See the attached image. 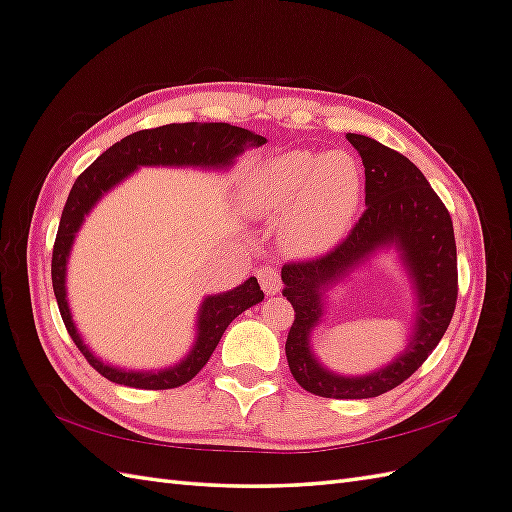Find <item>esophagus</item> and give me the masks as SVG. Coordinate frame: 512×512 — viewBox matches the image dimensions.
<instances>
[{
	"instance_id": "obj_1",
	"label": "esophagus",
	"mask_w": 512,
	"mask_h": 512,
	"mask_svg": "<svg viewBox=\"0 0 512 512\" xmlns=\"http://www.w3.org/2000/svg\"><path fill=\"white\" fill-rule=\"evenodd\" d=\"M258 280H260V286H262V292L267 294V297H273V294H277L282 290V277L280 273H277L273 267H262L258 271Z\"/></svg>"
}]
</instances>
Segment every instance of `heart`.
Listing matches in <instances>:
<instances>
[{
	"mask_svg": "<svg viewBox=\"0 0 512 512\" xmlns=\"http://www.w3.org/2000/svg\"><path fill=\"white\" fill-rule=\"evenodd\" d=\"M361 166L348 151L292 149L256 164L241 185L243 209L284 215L280 237L294 256H318L342 239L361 203Z\"/></svg>",
	"mask_w": 512,
	"mask_h": 512,
	"instance_id": "1",
	"label": "heart"
}]
</instances>
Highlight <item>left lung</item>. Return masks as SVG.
Segmentation results:
<instances>
[{
	"instance_id": "8db88e82",
	"label": "left lung",
	"mask_w": 512,
	"mask_h": 512,
	"mask_svg": "<svg viewBox=\"0 0 512 512\" xmlns=\"http://www.w3.org/2000/svg\"><path fill=\"white\" fill-rule=\"evenodd\" d=\"M346 138L365 166L367 209L331 254L284 265V297L294 307L286 356L290 374L305 391L333 399H367L408 380L440 344L457 301V245L451 215L421 170L374 138ZM391 249L415 299L409 344L393 362L369 375H337L317 359L311 342L326 313L328 292L371 257Z\"/></svg>"
}]
</instances>
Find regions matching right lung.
I'll list each match as a JSON object with an SVG mask.
<instances>
[{
    "mask_svg": "<svg viewBox=\"0 0 512 512\" xmlns=\"http://www.w3.org/2000/svg\"><path fill=\"white\" fill-rule=\"evenodd\" d=\"M267 143L265 136L252 130L230 126V123H168V126L156 130L134 132L119 143L108 147L102 156L91 164L85 173L74 181L70 196L66 200L64 213L57 230V239L53 247V290L59 305L61 318L72 342L83 352L89 365L104 378L115 384L134 386V389L164 391L175 389L190 382L200 369H203L213 354L215 346L226 331L228 324L235 320L245 309L254 307L265 299L256 277H250L237 288H230L218 294H207L200 301L196 312V333L188 354L177 363L158 369H128L104 361L91 346L85 342L79 327L72 318V309L68 303V260L72 254V245L79 230L85 224V218L100 200L115 190L128 177H132L138 168H198L226 173L235 166L237 158L247 149L262 147Z\"/></svg>",
    "mask_w": 512,
    "mask_h": 512,
    "instance_id": "1",
    "label": "right lung"
}]
</instances>
